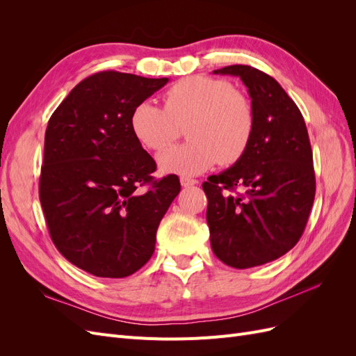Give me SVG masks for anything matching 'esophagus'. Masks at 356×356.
I'll return each mask as SVG.
<instances>
[{
    "label": "esophagus",
    "instance_id": "esophagus-1",
    "mask_svg": "<svg viewBox=\"0 0 356 356\" xmlns=\"http://www.w3.org/2000/svg\"><path fill=\"white\" fill-rule=\"evenodd\" d=\"M181 186L182 187H191V186H196L197 184V181L196 179H191V178H187V177H181Z\"/></svg>",
    "mask_w": 356,
    "mask_h": 356
}]
</instances>
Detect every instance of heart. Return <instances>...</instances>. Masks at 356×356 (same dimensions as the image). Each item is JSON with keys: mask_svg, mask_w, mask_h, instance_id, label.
<instances>
[{"mask_svg": "<svg viewBox=\"0 0 356 356\" xmlns=\"http://www.w3.org/2000/svg\"><path fill=\"white\" fill-rule=\"evenodd\" d=\"M165 108L138 104L131 115L135 138L148 149H163L186 127L187 144L157 156L160 170L199 175L217 161L232 165L246 152L255 127L251 101L221 79L195 75L179 80L163 95Z\"/></svg>", "mask_w": 356, "mask_h": 356, "instance_id": "b5f03b06", "label": "heart"}]
</instances>
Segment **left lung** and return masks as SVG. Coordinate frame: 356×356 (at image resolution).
I'll use <instances>...</instances> for the list:
<instances>
[{"label":"left lung","mask_w":356,"mask_h":356,"mask_svg":"<svg viewBox=\"0 0 356 356\" xmlns=\"http://www.w3.org/2000/svg\"><path fill=\"white\" fill-rule=\"evenodd\" d=\"M213 74L242 80L255 127L243 156L202 184L211 246L224 264L250 268L282 257L303 234L316 188L314 156L303 115L273 77L248 65Z\"/></svg>","instance_id":"obj_1"}]
</instances>
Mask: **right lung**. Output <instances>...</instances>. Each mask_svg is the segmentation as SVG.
<instances>
[{"label": "right lung", "mask_w": 356, "mask_h": 356, "mask_svg": "<svg viewBox=\"0 0 356 356\" xmlns=\"http://www.w3.org/2000/svg\"><path fill=\"white\" fill-rule=\"evenodd\" d=\"M168 81L93 74L49 120L42 212L58 251L90 275L126 277L139 270L152 258L159 224L181 190L177 175L153 181L156 161L131 129L135 106ZM147 184L152 187L139 193Z\"/></svg>", "instance_id": "1"}]
</instances>
